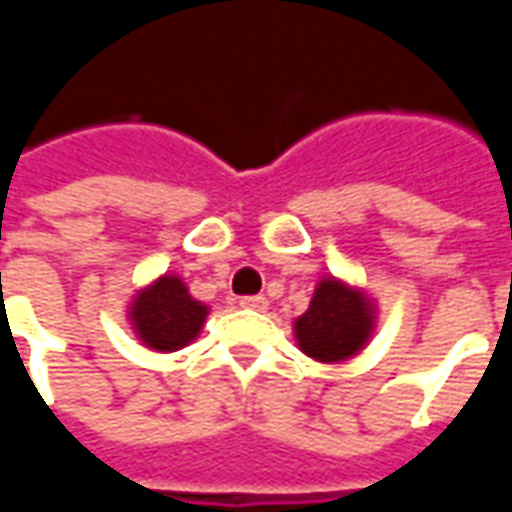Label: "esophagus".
I'll use <instances>...</instances> for the list:
<instances>
[{"label": "esophagus", "instance_id": "34e87169", "mask_svg": "<svg viewBox=\"0 0 512 512\" xmlns=\"http://www.w3.org/2000/svg\"><path fill=\"white\" fill-rule=\"evenodd\" d=\"M241 307H246V310L263 312V310H268V299L266 296H244V299H241Z\"/></svg>", "mask_w": 512, "mask_h": 512}]
</instances>
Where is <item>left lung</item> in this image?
I'll return each instance as SVG.
<instances>
[{"mask_svg": "<svg viewBox=\"0 0 512 512\" xmlns=\"http://www.w3.org/2000/svg\"><path fill=\"white\" fill-rule=\"evenodd\" d=\"M373 310L362 293L337 279H323L310 301V310L296 321L301 351L318 362H340L367 343Z\"/></svg>", "mask_w": 512, "mask_h": 512, "instance_id": "left-lung-1", "label": "left lung"}]
</instances>
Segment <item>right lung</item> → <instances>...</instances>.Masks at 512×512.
Returning <instances> with one entry per match:
<instances>
[{"mask_svg":"<svg viewBox=\"0 0 512 512\" xmlns=\"http://www.w3.org/2000/svg\"><path fill=\"white\" fill-rule=\"evenodd\" d=\"M208 307L189 296L178 277H161L153 288L142 290L131 307V321L142 343L156 351H178L202 329Z\"/></svg>","mask_w":512,"mask_h":512,"instance_id":"add662e5","label":"right lung"}]
</instances>
